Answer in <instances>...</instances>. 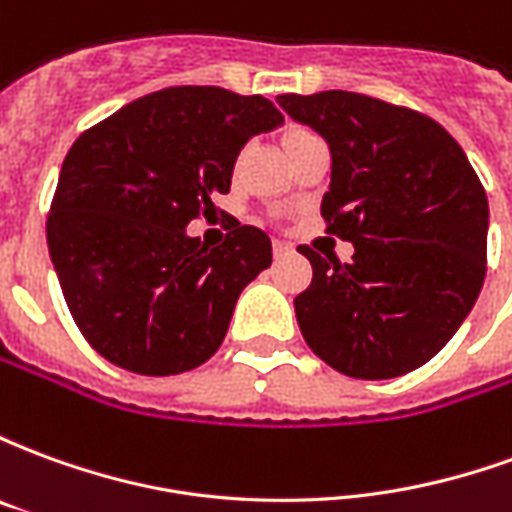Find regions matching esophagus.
<instances>
[{
	"label": "esophagus",
	"mask_w": 512,
	"mask_h": 512,
	"mask_svg": "<svg viewBox=\"0 0 512 512\" xmlns=\"http://www.w3.org/2000/svg\"><path fill=\"white\" fill-rule=\"evenodd\" d=\"M293 255V246L288 241H274V257H288Z\"/></svg>",
	"instance_id": "1"
}]
</instances>
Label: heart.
<instances>
[{
	"label": "heart",
	"mask_w": 512,
	"mask_h": 512,
	"mask_svg": "<svg viewBox=\"0 0 512 512\" xmlns=\"http://www.w3.org/2000/svg\"><path fill=\"white\" fill-rule=\"evenodd\" d=\"M312 131H307V128H290L288 134H285V145H293V142H299V139H304V136H310Z\"/></svg>",
	"instance_id": "obj_1"
}]
</instances>
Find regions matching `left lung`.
<instances>
[{
    "mask_svg": "<svg viewBox=\"0 0 512 512\" xmlns=\"http://www.w3.org/2000/svg\"><path fill=\"white\" fill-rule=\"evenodd\" d=\"M293 120L329 142L326 233L354 244L351 263L299 252L312 266L296 296L304 340L351 378L422 367L480 296L488 200L461 145L433 117L345 90L279 95Z\"/></svg>",
    "mask_w": 512,
    "mask_h": 512,
    "instance_id": "1",
    "label": "left lung"
}]
</instances>
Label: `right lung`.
Masks as SVG:
<instances>
[{"label":"right lung","mask_w":512,"mask_h":512,"mask_svg":"<svg viewBox=\"0 0 512 512\" xmlns=\"http://www.w3.org/2000/svg\"><path fill=\"white\" fill-rule=\"evenodd\" d=\"M279 123L263 95L167 87L73 142L46 241L73 321L112 365L178 376L216 354L241 290L271 266V238L233 222L208 249L186 224L230 191L249 136Z\"/></svg>","instance_id":"1"}]
</instances>
